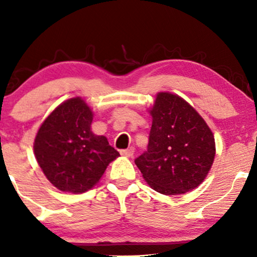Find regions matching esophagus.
<instances>
[{"label":"esophagus","mask_w":257,"mask_h":257,"mask_svg":"<svg viewBox=\"0 0 257 257\" xmlns=\"http://www.w3.org/2000/svg\"><path fill=\"white\" fill-rule=\"evenodd\" d=\"M120 155L124 156V157H132V156L134 155V149H133V147H131V149L122 150V151H120Z\"/></svg>","instance_id":"34e87169"}]
</instances>
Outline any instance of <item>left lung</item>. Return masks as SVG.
I'll return each instance as SVG.
<instances>
[{"instance_id":"obj_1","label":"left lung","mask_w":257,"mask_h":257,"mask_svg":"<svg viewBox=\"0 0 257 257\" xmlns=\"http://www.w3.org/2000/svg\"><path fill=\"white\" fill-rule=\"evenodd\" d=\"M149 112V149L135 159L144 180L166 196L194 190L214 163L213 132L192 106L170 91H159Z\"/></svg>"}]
</instances>
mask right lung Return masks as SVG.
<instances>
[{
  "label": "right lung",
  "mask_w": 257,
  "mask_h": 257,
  "mask_svg": "<svg viewBox=\"0 0 257 257\" xmlns=\"http://www.w3.org/2000/svg\"><path fill=\"white\" fill-rule=\"evenodd\" d=\"M94 113L81 96L65 100L38 128L35 157L48 181L63 192L83 193L104 175L118 151L91 132Z\"/></svg>",
  "instance_id": "right-lung-1"
}]
</instances>
